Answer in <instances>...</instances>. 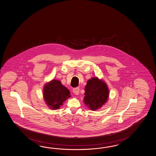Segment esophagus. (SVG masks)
Segmentation results:
<instances>
[{
    "label": "esophagus",
    "instance_id": "1",
    "mask_svg": "<svg viewBox=\"0 0 156 156\" xmlns=\"http://www.w3.org/2000/svg\"><path fill=\"white\" fill-rule=\"evenodd\" d=\"M73 93L74 94L76 95H79V94H80V89L79 88H75V89H73Z\"/></svg>",
    "mask_w": 156,
    "mask_h": 156
}]
</instances>
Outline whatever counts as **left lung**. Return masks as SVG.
Returning a JSON list of instances; mask_svg holds the SVG:
<instances>
[{
	"label": "left lung",
	"mask_w": 156,
	"mask_h": 156,
	"mask_svg": "<svg viewBox=\"0 0 156 156\" xmlns=\"http://www.w3.org/2000/svg\"><path fill=\"white\" fill-rule=\"evenodd\" d=\"M83 102L92 111H96L105 105L109 98L107 84L101 79L93 77L87 82L84 87Z\"/></svg>",
	"instance_id": "obj_1"
}]
</instances>
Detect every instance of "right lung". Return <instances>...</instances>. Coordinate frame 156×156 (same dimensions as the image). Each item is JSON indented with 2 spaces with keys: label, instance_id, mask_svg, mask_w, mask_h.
<instances>
[{
  "label": "right lung",
  "instance_id": "obj_1",
  "mask_svg": "<svg viewBox=\"0 0 156 156\" xmlns=\"http://www.w3.org/2000/svg\"><path fill=\"white\" fill-rule=\"evenodd\" d=\"M70 97V91L58 80H52L44 86V100L51 110L59 109L63 102Z\"/></svg>",
  "mask_w": 156,
  "mask_h": 156
}]
</instances>
